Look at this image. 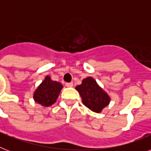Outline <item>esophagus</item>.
Masks as SVG:
<instances>
[{
	"mask_svg": "<svg viewBox=\"0 0 151 151\" xmlns=\"http://www.w3.org/2000/svg\"><path fill=\"white\" fill-rule=\"evenodd\" d=\"M65 85H66V87H73V83H72V82H70V83H66Z\"/></svg>",
	"mask_w": 151,
	"mask_h": 151,
	"instance_id": "1",
	"label": "esophagus"
}]
</instances>
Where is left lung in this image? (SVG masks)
I'll return each instance as SVG.
<instances>
[{"instance_id":"left-lung-1","label":"left lung","mask_w":151,"mask_h":151,"mask_svg":"<svg viewBox=\"0 0 151 151\" xmlns=\"http://www.w3.org/2000/svg\"><path fill=\"white\" fill-rule=\"evenodd\" d=\"M75 88L81 96L83 104L94 112L100 113L110 103V96L92 77L83 79L81 85Z\"/></svg>"}]
</instances>
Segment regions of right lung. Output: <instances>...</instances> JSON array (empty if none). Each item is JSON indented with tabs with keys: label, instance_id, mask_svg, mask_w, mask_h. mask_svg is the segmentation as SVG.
<instances>
[{
	"label": "right lung",
	"instance_id": "1",
	"mask_svg": "<svg viewBox=\"0 0 151 151\" xmlns=\"http://www.w3.org/2000/svg\"><path fill=\"white\" fill-rule=\"evenodd\" d=\"M63 85L54 81L49 76H46L34 93V99L43 106H49L56 102L57 98L63 88Z\"/></svg>",
	"mask_w": 151,
	"mask_h": 151
}]
</instances>
